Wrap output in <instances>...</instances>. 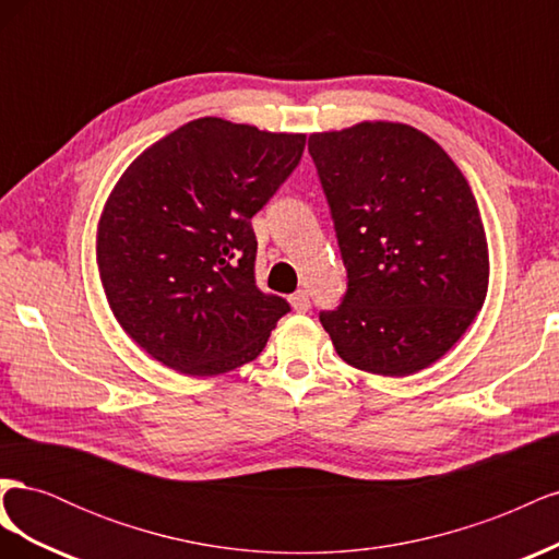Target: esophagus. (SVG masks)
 I'll return each instance as SVG.
<instances>
[{
  "label": "esophagus",
  "mask_w": 559,
  "mask_h": 559,
  "mask_svg": "<svg viewBox=\"0 0 559 559\" xmlns=\"http://www.w3.org/2000/svg\"><path fill=\"white\" fill-rule=\"evenodd\" d=\"M289 302H292V308L296 310V312H308L310 310V294L308 292H296L294 296H289Z\"/></svg>",
  "instance_id": "obj_1"
}]
</instances>
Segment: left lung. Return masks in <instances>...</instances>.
<instances>
[{
    "mask_svg": "<svg viewBox=\"0 0 559 559\" xmlns=\"http://www.w3.org/2000/svg\"><path fill=\"white\" fill-rule=\"evenodd\" d=\"M347 292L319 321L354 368L403 378L460 341L487 296L489 259L471 186L403 123L310 134Z\"/></svg>",
    "mask_w": 559,
    "mask_h": 559,
    "instance_id": "obj_1",
    "label": "left lung"
}]
</instances>
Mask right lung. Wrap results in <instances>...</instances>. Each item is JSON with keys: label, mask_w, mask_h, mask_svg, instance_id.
Wrapping results in <instances>:
<instances>
[{"label": "right lung", "mask_w": 559, "mask_h": 559, "mask_svg": "<svg viewBox=\"0 0 559 559\" xmlns=\"http://www.w3.org/2000/svg\"><path fill=\"white\" fill-rule=\"evenodd\" d=\"M306 134L205 116L165 134L111 191L97 265L118 324L156 361L218 376L263 352L292 310L257 286L251 216L296 170Z\"/></svg>", "instance_id": "right-lung-1"}]
</instances>
